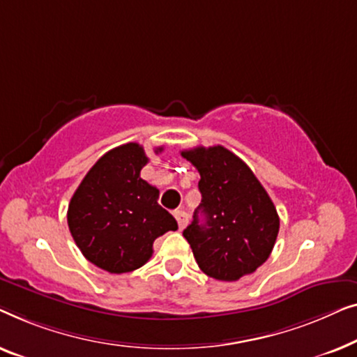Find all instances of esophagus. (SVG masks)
Returning a JSON list of instances; mask_svg holds the SVG:
<instances>
[{
	"mask_svg": "<svg viewBox=\"0 0 357 357\" xmlns=\"http://www.w3.org/2000/svg\"><path fill=\"white\" fill-rule=\"evenodd\" d=\"M174 218L178 220L179 229H183L185 225H188V222H189V215L185 213L184 210H176V212H174Z\"/></svg>",
	"mask_w": 357,
	"mask_h": 357,
	"instance_id": "34e87169",
	"label": "esophagus"
}]
</instances>
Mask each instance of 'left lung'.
I'll use <instances>...</instances> for the list:
<instances>
[{
	"mask_svg": "<svg viewBox=\"0 0 357 357\" xmlns=\"http://www.w3.org/2000/svg\"><path fill=\"white\" fill-rule=\"evenodd\" d=\"M181 155L197 168L202 202L183 231L200 270L238 281L270 257L280 229L277 208L248 165L222 145ZM204 222L198 220V213Z\"/></svg>",
	"mask_w": 357,
	"mask_h": 357,
	"instance_id": "1",
	"label": "left lung"
}]
</instances>
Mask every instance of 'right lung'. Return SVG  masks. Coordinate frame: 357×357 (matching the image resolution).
<instances>
[{
  "label": "right lung",
  "mask_w": 357,
  "mask_h": 357,
  "mask_svg": "<svg viewBox=\"0 0 357 357\" xmlns=\"http://www.w3.org/2000/svg\"><path fill=\"white\" fill-rule=\"evenodd\" d=\"M147 162L135 142L109 150L89 169L69 202L68 225L77 248L109 273L142 267L152 257L153 241L178 229L173 215L157 202L158 189L140 178Z\"/></svg>",
  "instance_id": "right-lung-1"
}]
</instances>
